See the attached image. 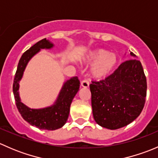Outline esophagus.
I'll return each instance as SVG.
<instances>
[{"mask_svg": "<svg viewBox=\"0 0 158 158\" xmlns=\"http://www.w3.org/2000/svg\"><path fill=\"white\" fill-rule=\"evenodd\" d=\"M81 85H82V87H84V88H87L89 85V81L87 80V79H84V80H82V82H81Z\"/></svg>", "mask_w": 158, "mask_h": 158, "instance_id": "34e87169", "label": "esophagus"}]
</instances>
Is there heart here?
<instances>
[{"label":"heart","instance_id":"1","mask_svg":"<svg viewBox=\"0 0 158 158\" xmlns=\"http://www.w3.org/2000/svg\"><path fill=\"white\" fill-rule=\"evenodd\" d=\"M87 61L91 63H95L91 70L92 76L95 79H102L114 71L118 64V57L106 49H99L89 52Z\"/></svg>","mask_w":158,"mask_h":158}]
</instances>
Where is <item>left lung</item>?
<instances>
[{"label": "left lung", "instance_id": "obj_1", "mask_svg": "<svg viewBox=\"0 0 158 158\" xmlns=\"http://www.w3.org/2000/svg\"><path fill=\"white\" fill-rule=\"evenodd\" d=\"M131 55L135 56L131 52ZM92 114L98 125L114 130L141 114L147 95V79L139 60L123 62L112 74L90 84Z\"/></svg>", "mask_w": 158, "mask_h": 158}]
</instances>
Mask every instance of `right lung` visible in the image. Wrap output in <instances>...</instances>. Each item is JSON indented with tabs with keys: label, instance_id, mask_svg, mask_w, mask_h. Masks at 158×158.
Listing matches in <instances>:
<instances>
[{
	"label": "right lung",
	"instance_id": "right-lung-1",
	"mask_svg": "<svg viewBox=\"0 0 158 158\" xmlns=\"http://www.w3.org/2000/svg\"><path fill=\"white\" fill-rule=\"evenodd\" d=\"M53 44L47 39H43L23 52L19 60L13 84V92L15 98L16 106L22 118L31 125L40 129L56 130L62 128L66 124L69 114L70 105L73 98L79 91L80 82L77 76L71 78L63 85L58 98L53 106L41 109H31L20 102L18 89L19 82L21 79L27 64L32 56L40 49H49Z\"/></svg>",
	"mask_w": 158,
	"mask_h": 158
}]
</instances>
